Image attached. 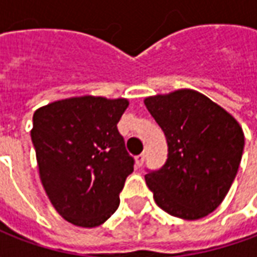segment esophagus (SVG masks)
I'll list each match as a JSON object with an SVG mask.
<instances>
[{"label":"esophagus","instance_id":"esophagus-1","mask_svg":"<svg viewBox=\"0 0 257 257\" xmlns=\"http://www.w3.org/2000/svg\"><path fill=\"white\" fill-rule=\"evenodd\" d=\"M145 158H146L145 154H140V156L136 157V165H138L139 168L142 167V165H143V162H145Z\"/></svg>","mask_w":257,"mask_h":257}]
</instances>
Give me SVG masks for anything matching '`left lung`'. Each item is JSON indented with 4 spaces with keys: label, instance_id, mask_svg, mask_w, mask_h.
Segmentation results:
<instances>
[{
    "label": "left lung",
    "instance_id": "obj_1",
    "mask_svg": "<svg viewBox=\"0 0 257 257\" xmlns=\"http://www.w3.org/2000/svg\"><path fill=\"white\" fill-rule=\"evenodd\" d=\"M145 104L165 134L168 160L145 176L156 204L198 220L221 204L237 175L243 131L231 114L194 89L149 96Z\"/></svg>",
    "mask_w": 257,
    "mask_h": 257
}]
</instances>
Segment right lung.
Listing matches in <instances>:
<instances>
[{"instance_id": "obj_1", "label": "right lung", "mask_w": 257, "mask_h": 257, "mask_svg": "<svg viewBox=\"0 0 257 257\" xmlns=\"http://www.w3.org/2000/svg\"><path fill=\"white\" fill-rule=\"evenodd\" d=\"M123 97L74 96L37 108L31 140L42 186L53 208L74 226L92 228L117 210L134 158L118 121Z\"/></svg>"}]
</instances>
